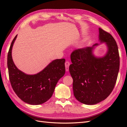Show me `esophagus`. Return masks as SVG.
<instances>
[{"label": "esophagus", "instance_id": "obj_1", "mask_svg": "<svg viewBox=\"0 0 127 127\" xmlns=\"http://www.w3.org/2000/svg\"><path fill=\"white\" fill-rule=\"evenodd\" d=\"M69 65H70V63L68 61H66V63H65V67H66V70L67 71H69Z\"/></svg>", "mask_w": 127, "mask_h": 127}]
</instances>
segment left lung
Instances as JSON below:
<instances>
[{
	"label": "left lung",
	"mask_w": 127,
	"mask_h": 127,
	"mask_svg": "<svg viewBox=\"0 0 127 127\" xmlns=\"http://www.w3.org/2000/svg\"><path fill=\"white\" fill-rule=\"evenodd\" d=\"M98 40L105 43L106 54L97 57L93 50L99 44L75 50L70 56L69 68L73 79L75 98L86 105H94L104 100L113 91L120 66L118 45L113 36L99 28Z\"/></svg>",
	"instance_id": "8db88e82"
}]
</instances>
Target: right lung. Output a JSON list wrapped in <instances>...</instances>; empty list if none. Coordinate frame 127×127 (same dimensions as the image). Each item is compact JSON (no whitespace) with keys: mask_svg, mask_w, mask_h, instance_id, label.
<instances>
[{"mask_svg":"<svg viewBox=\"0 0 127 127\" xmlns=\"http://www.w3.org/2000/svg\"><path fill=\"white\" fill-rule=\"evenodd\" d=\"M17 35L10 44L7 56L9 80L14 91L23 101L31 105H39L51 98L58 80L65 74V59L53 60L36 74L28 75L15 66L11 51Z\"/></svg>","mask_w":127,"mask_h":127,"instance_id":"add662e5","label":"right lung"}]
</instances>
